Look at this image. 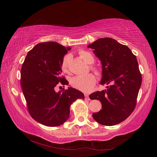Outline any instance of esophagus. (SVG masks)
Segmentation results:
<instances>
[{
  "label": "esophagus",
  "instance_id": "obj_1",
  "mask_svg": "<svg viewBox=\"0 0 157 157\" xmlns=\"http://www.w3.org/2000/svg\"><path fill=\"white\" fill-rule=\"evenodd\" d=\"M84 96H85V99H86V100H88V101H89V100H90V98H89V96H88V94H84Z\"/></svg>",
  "mask_w": 157,
  "mask_h": 157
}]
</instances>
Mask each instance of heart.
Listing matches in <instances>:
<instances>
[{
    "label": "heart",
    "mask_w": 157,
    "mask_h": 157,
    "mask_svg": "<svg viewBox=\"0 0 157 157\" xmlns=\"http://www.w3.org/2000/svg\"><path fill=\"white\" fill-rule=\"evenodd\" d=\"M79 56L83 61L88 63V64H92L94 61V59L93 57V56L87 51H80L79 52ZM69 63V56H67L63 59L61 63V69L64 72L68 71ZM92 69L94 70L96 74H97L98 75H101V73L99 69L94 67H92ZM69 82L70 85L73 88L84 92H89L94 88L96 84V78L94 75L92 74V73H89V74L85 75H78L73 77L70 79Z\"/></svg>",
    "instance_id": "b5f03b06"
}]
</instances>
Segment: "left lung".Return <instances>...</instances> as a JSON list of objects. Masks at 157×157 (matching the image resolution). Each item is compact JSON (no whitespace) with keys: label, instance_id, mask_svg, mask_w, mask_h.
<instances>
[{"label":"left lung","instance_id":"8db88e82","mask_svg":"<svg viewBox=\"0 0 157 157\" xmlns=\"http://www.w3.org/2000/svg\"><path fill=\"white\" fill-rule=\"evenodd\" d=\"M88 47L101 61V84L108 85L90 95L102 104V109L92 117L101 125H117L128 118L136 105L142 84L137 59L128 46L111 38H99Z\"/></svg>","mask_w":157,"mask_h":157}]
</instances>
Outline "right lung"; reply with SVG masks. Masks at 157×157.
Returning a JSON list of instances; mask_svg holds the SVG:
<instances>
[{
    "mask_svg": "<svg viewBox=\"0 0 157 157\" xmlns=\"http://www.w3.org/2000/svg\"><path fill=\"white\" fill-rule=\"evenodd\" d=\"M69 50L56 42L39 43L28 52L22 65L21 86L29 113L42 125H62L69 117L72 103L84 99L82 92L71 87L55 90L59 82L69 84L61 75L62 61Z\"/></svg>",
    "mask_w": 157,
    "mask_h": 157,
    "instance_id": "1",
    "label": "right lung"
}]
</instances>
